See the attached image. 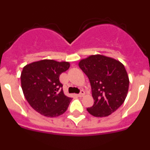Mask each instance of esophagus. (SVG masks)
I'll use <instances>...</instances> for the list:
<instances>
[{
  "instance_id": "1",
  "label": "esophagus",
  "mask_w": 150,
  "mask_h": 150,
  "mask_svg": "<svg viewBox=\"0 0 150 150\" xmlns=\"http://www.w3.org/2000/svg\"><path fill=\"white\" fill-rule=\"evenodd\" d=\"M84 95H85V91H83V90H81V91H80V93L79 94H78V97H79V98H82V97H83L84 96Z\"/></svg>"
}]
</instances>
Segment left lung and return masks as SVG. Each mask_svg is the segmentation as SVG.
<instances>
[{"mask_svg":"<svg viewBox=\"0 0 150 150\" xmlns=\"http://www.w3.org/2000/svg\"><path fill=\"white\" fill-rule=\"evenodd\" d=\"M79 66L89 79L94 99L93 106L87 111L96 117L115 112L126 98L129 86L124 65L112 58L94 55L82 59Z\"/></svg>","mask_w":150,"mask_h":150,"instance_id":"obj_1","label":"left lung"}]
</instances>
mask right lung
<instances>
[{"mask_svg": "<svg viewBox=\"0 0 150 150\" xmlns=\"http://www.w3.org/2000/svg\"><path fill=\"white\" fill-rule=\"evenodd\" d=\"M69 67V62L50 59L32 62L23 67L22 91L34 110L48 117H56L67 110L71 98L64 94L59 76Z\"/></svg>", "mask_w": 150, "mask_h": 150, "instance_id": "obj_1", "label": "right lung"}]
</instances>
